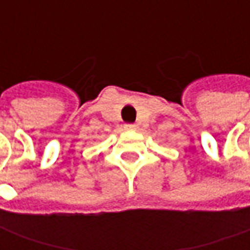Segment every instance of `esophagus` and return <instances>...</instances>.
Masks as SVG:
<instances>
[{
    "label": "esophagus",
    "instance_id": "obj_1",
    "mask_svg": "<svg viewBox=\"0 0 250 250\" xmlns=\"http://www.w3.org/2000/svg\"><path fill=\"white\" fill-rule=\"evenodd\" d=\"M135 128H136L135 125H125V130H127V131H132V130H135Z\"/></svg>",
    "mask_w": 250,
    "mask_h": 250
}]
</instances>
